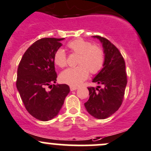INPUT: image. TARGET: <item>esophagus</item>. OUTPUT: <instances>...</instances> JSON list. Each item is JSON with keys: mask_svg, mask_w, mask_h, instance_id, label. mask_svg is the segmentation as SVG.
<instances>
[{"mask_svg": "<svg viewBox=\"0 0 151 151\" xmlns=\"http://www.w3.org/2000/svg\"><path fill=\"white\" fill-rule=\"evenodd\" d=\"M77 88H78L76 87V86H70V90H71V91H72L77 90Z\"/></svg>", "mask_w": 151, "mask_h": 151, "instance_id": "1", "label": "esophagus"}]
</instances>
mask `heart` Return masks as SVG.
Returning a JSON list of instances; mask_svg holds the SVG:
<instances>
[{
    "label": "heart",
    "instance_id": "heart-1",
    "mask_svg": "<svg viewBox=\"0 0 151 151\" xmlns=\"http://www.w3.org/2000/svg\"><path fill=\"white\" fill-rule=\"evenodd\" d=\"M71 52L79 55L75 68H68L60 76L61 82L71 86L81 84L88 77L89 71L92 74L99 72L105 63V52L99 44H92L82 38L75 39L67 44ZM55 65L63 68L67 64L66 54L63 49H58L54 55Z\"/></svg>",
    "mask_w": 151,
    "mask_h": 151
}]
</instances>
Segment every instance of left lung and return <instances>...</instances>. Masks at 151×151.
Masks as SVG:
<instances>
[{
	"mask_svg": "<svg viewBox=\"0 0 151 151\" xmlns=\"http://www.w3.org/2000/svg\"><path fill=\"white\" fill-rule=\"evenodd\" d=\"M99 39L105 52V63L93 78V83L103 85L102 88L88 87L89 99L84 104L89 114L99 119H106L114 114L122 103L127 85L125 63L119 49L108 39Z\"/></svg>",
	"mask_w": 151,
	"mask_h": 151,
	"instance_id": "1",
	"label": "left lung"
}]
</instances>
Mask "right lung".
Listing matches in <instances>:
<instances>
[{"mask_svg":"<svg viewBox=\"0 0 151 151\" xmlns=\"http://www.w3.org/2000/svg\"><path fill=\"white\" fill-rule=\"evenodd\" d=\"M63 40L48 37L37 40L26 51L17 68V91L28 112L39 120L55 118L70 91L66 84H53L49 92L45 88L56 83L54 55Z\"/></svg>","mask_w":151,"mask_h":151,"instance_id":"obj_1","label":"right lung"}]
</instances>
